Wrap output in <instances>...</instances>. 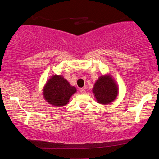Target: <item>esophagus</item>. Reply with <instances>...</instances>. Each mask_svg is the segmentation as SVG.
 Returning <instances> with one entry per match:
<instances>
[{
  "label": "esophagus",
  "mask_w": 159,
  "mask_h": 159,
  "mask_svg": "<svg viewBox=\"0 0 159 159\" xmlns=\"http://www.w3.org/2000/svg\"><path fill=\"white\" fill-rule=\"evenodd\" d=\"M80 93H81L82 94H85V90L83 88H80Z\"/></svg>",
  "instance_id": "esophagus-1"
}]
</instances>
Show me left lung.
Wrapping results in <instances>:
<instances>
[{
  "label": "left lung",
  "instance_id": "obj_1",
  "mask_svg": "<svg viewBox=\"0 0 159 159\" xmlns=\"http://www.w3.org/2000/svg\"><path fill=\"white\" fill-rule=\"evenodd\" d=\"M92 92L97 103L109 104L116 99L119 93V88L111 74L102 75L95 82Z\"/></svg>",
  "mask_w": 159,
  "mask_h": 159
}]
</instances>
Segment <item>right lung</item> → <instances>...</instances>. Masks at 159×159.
Returning <instances> with one entry per match:
<instances>
[{"mask_svg": "<svg viewBox=\"0 0 159 159\" xmlns=\"http://www.w3.org/2000/svg\"><path fill=\"white\" fill-rule=\"evenodd\" d=\"M43 97L47 102L54 106H64L70 102L71 97L76 92V88L70 84L61 75L50 77L43 88Z\"/></svg>", "mask_w": 159, "mask_h": 159, "instance_id": "1", "label": "right lung"}]
</instances>
